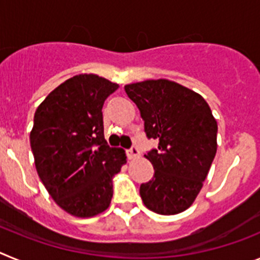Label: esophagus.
<instances>
[{
	"mask_svg": "<svg viewBox=\"0 0 260 260\" xmlns=\"http://www.w3.org/2000/svg\"><path fill=\"white\" fill-rule=\"evenodd\" d=\"M139 150H138V147H135V146H133L132 148H130V150L127 151V157L128 158H135V157H138V156H139Z\"/></svg>",
	"mask_w": 260,
	"mask_h": 260,
	"instance_id": "1",
	"label": "esophagus"
}]
</instances>
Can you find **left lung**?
<instances>
[{
	"label": "left lung",
	"instance_id": "8db88e82",
	"mask_svg": "<svg viewBox=\"0 0 260 260\" xmlns=\"http://www.w3.org/2000/svg\"><path fill=\"white\" fill-rule=\"evenodd\" d=\"M141 112L147 137L158 141L144 155L155 169L141 185V198L158 215H177L194 203L217 150V122L210 105L192 89L168 79L126 84Z\"/></svg>",
	"mask_w": 260,
	"mask_h": 260
}]
</instances>
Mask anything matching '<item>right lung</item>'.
Instances as JSON below:
<instances>
[{
	"mask_svg": "<svg viewBox=\"0 0 260 260\" xmlns=\"http://www.w3.org/2000/svg\"><path fill=\"white\" fill-rule=\"evenodd\" d=\"M117 88L99 75H75L35 112L29 142L36 171L53 201L75 217H93L109 207L113 177L126 164L125 151L104 138L103 105Z\"/></svg>",
	"mask_w": 260,
	"mask_h": 260,
	"instance_id": "1",
	"label": "right lung"
}]
</instances>
